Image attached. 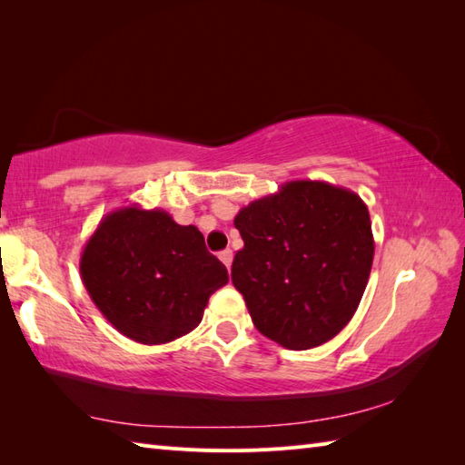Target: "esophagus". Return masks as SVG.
<instances>
[{"label":"esophagus","mask_w":465,"mask_h":465,"mask_svg":"<svg viewBox=\"0 0 465 465\" xmlns=\"http://www.w3.org/2000/svg\"><path fill=\"white\" fill-rule=\"evenodd\" d=\"M220 260L223 262V265L227 270L232 268V260H233V252L232 250H223V252H220Z\"/></svg>","instance_id":"1"}]
</instances>
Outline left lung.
<instances>
[{
  "mask_svg": "<svg viewBox=\"0 0 465 465\" xmlns=\"http://www.w3.org/2000/svg\"><path fill=\"white\" fill-rule=\"evenodd\" d=\"M243 248L232 282L252 322L288 350L335 338L353 318L370 280L373 233L358 193L295 180L235 215Z\"/></svg>",
  "mask_w": 465,
  "mask_h": 465,
  "instance_id": "obj_1",
  "label": "left lung"
}]
</instances>
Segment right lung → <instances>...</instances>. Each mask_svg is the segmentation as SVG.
Returning a JSON list of instances; mask_svg holds the SVG:
<instances>
[{"mask_svg":"<svg viewBox=\"0 0 465 465\" xmlns=\"http://www.w3.org/2000/svg\"><path fill=\"white\" fill-rule=\"evenodd\" d=\"M80 273L104 318L145 345L195 330L210 295L230 282L195 225L140 205L104 217L82 252Z\"/></svg>","mask_w":465,"mask_h":465,"instance_id":"right-lung-1","label":"right lung"}]
</instances>
